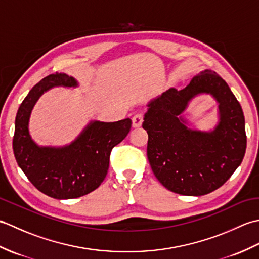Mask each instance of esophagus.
Instances as JSON below:
<instances>
[{
	"mask_svg": "<svg viewBox=\"0 0 259 259\" xmlns=\"http://www.w3.org/2000/svg\"><path fill=\"white\" fill-rule=\"evenodd\" d=\"M142 121H144V115L142 113H137L133 117V126L134 128H139L142 124Z\"/></svg>",
	"mask_w": 259,
	"mask_h": 259,
	"instance_id": "obj_1",
	"label": "esophagus"
}]
</instances>
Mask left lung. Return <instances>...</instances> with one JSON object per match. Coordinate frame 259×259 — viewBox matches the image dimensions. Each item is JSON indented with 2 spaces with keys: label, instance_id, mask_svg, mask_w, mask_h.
<instances>
[{
  "label": "left lung",
  "instance_id": "left-lung-1",
  "mask_svg": "<svg viewBox=\"0 0 259 259\" xmlns=\"http://www.w3.org/2000/svg\"><path fill=\"white\" fill-rule=\"evenodd\" d=\"M210 94L219 103L213 130H191L182 115L192 98ZM142 128L148 133L147 156L156 178L170 191L202 196L218 189L243 161L245 118L223 78L203 70L183 90L174 88L148 103Z\"/></svg>",
  "mask_w": 259,
  "mask_h": 259
}]
</instances>
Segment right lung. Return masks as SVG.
<instances>
[{"instance_id":"right-lung-1","label":"right lung","mask_w":259,"mask_h":259,"mask_svg":"<svg viewBox=\"0 0 259 259\" xmlns=\"http://www.w3.org/2000/svg\"><path fill=\"white\" fill-rule=\"evenodd\" d=\"M73 76L54 73L32 88L18 110L13 137L14 156L33 186L56 199H72L88 195L104 180L112 148L122 141L131 128L129 118L102 122L93 120L69 145L38 146L29 130L36 101L54 87L76 88Z\"/></svg>"}]
</instances>
